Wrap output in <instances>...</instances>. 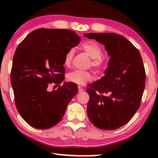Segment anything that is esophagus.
I'll use <instances>...</instances> for the list:
<instances>
[{
	"label": "esophagus",
	"mask_w": 158,
	"mask_h": 158,
	"mask_svg": "<svg viewBox=\"0 0 158 158\" xmlns=\"http://www.w3.org/2000/svg\"><path fill=\"white\" fill-rule=\"evenodd\" d=\"M78 90H79V93H81V92L83 91V90H84V89H83L82 88L80 87V86L78 87Z\"/></svg>",
	"instance_id": "esophagus-1"
}]
</instances>
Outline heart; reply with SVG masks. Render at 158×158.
Instances as JSON below:
<instances>
[{"mask_svg": "<svg viewBox=\"0 0 158 158\" xmlns=\"http://www.w3.org/2000/svg\"><path fill=\"white\" fill-rule=\"evenodd\" d=\"M81 49L91 58L90 65L98 73H102L107 68L108 62L106 58L102 55V49L100 44L93 41H85L81 45ZM74 49H69L64 56L63 63L65 67H69L74 56ZM92 74L89 71L75 70L67 74V80L69 82L74 83L77 85H84L91 81Z\"/></svg>", "mask_w": 158, "mask_h": 158, "instance_id": "heart-1", "label": "heart"}]
</instances>
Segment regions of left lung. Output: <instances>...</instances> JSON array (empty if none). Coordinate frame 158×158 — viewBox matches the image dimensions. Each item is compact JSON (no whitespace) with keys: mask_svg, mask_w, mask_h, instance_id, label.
Listing matches in <instances>:
<instances>
[{"mask_svg":"<svg viewBox=\"0 0 158 158\" xmlns=\"http://www.w3.org/2000/svg\"><path fill=\"white\" fill-rule=\"evenodd\" d=\"M105 46L110 60L105 76L89 84L87 114L96 127L116 130L127 123L139 108L146 73L139 50L121 35L87 33Z\"/></svg>","mask_w":158,"mask_h":158,"instance_id":"1","label":"left lung"}]
</instances>
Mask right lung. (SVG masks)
<instances>
[{"mask_svg": "<svg viewBox=\"0 0 158 158\" xmlns=\"http://www.w3.org/2000/svg\"><path fill=\"white\" fill-rule=\"evenodd\" d=\"M80 41L73 31L40 28L19 44L13 58L11 84L19 113L31 126L47 130L58 124L78 92L74 83L60 84L65 78L64 56ZM52 82L59 88L49 92Z\"/></svg>", "mask_w": 158, "mask_h": 158, "instance_id": "1", "label": "right lung"}]
</instances>
